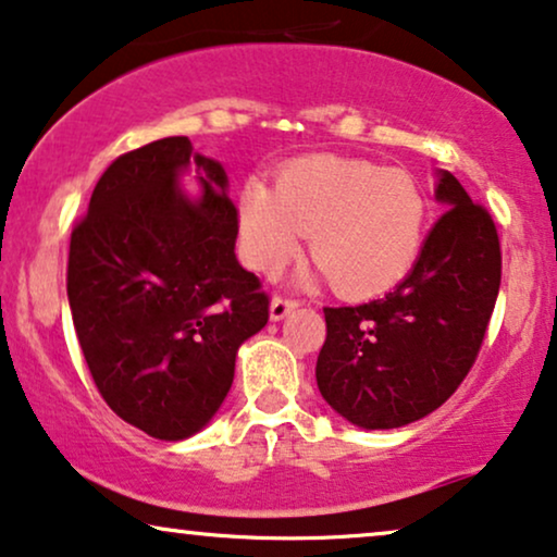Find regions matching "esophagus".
<instances>
[{
	"mask_svg": "<svg viewBox=\"0 0 557 557\" xmlns=\"http://www.w3.org/2000/svg\"><path fill=\"white\" fill-rule=\"evenodd\" d=\"M298 306H300L298 298H290V295H274L272 306H270V313H272L274 321H280V319H285V315L290 313V311H295V308H298Z\"/></svg>",
	"mask_w": 557,
	"mask_h": 557,
	"instance_id": "1",
	"label": "esophagus"
}]
</instances>
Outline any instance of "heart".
<instances>
[{
  "mask_svg": "<svg viewBox=\"0 0 557 557\" xmlns=\"http://www.w3.org/2000/svg\"><path fill=\"white\" fill-rule=\"evenodd\" d=\"M426 195L413 174L375 161L308 157L280 174L277 189L249 182L238 223L246 259L277 272L311 236V259L347 298H372L413 270L426 234Z\"/></svg>",
  "mask_w": 557,
  "mask_h": 557,
  "instance_id": "obj_1",
  "label": "heart"
}]
</instances>
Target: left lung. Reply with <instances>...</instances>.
<instances>
[{"label":"left lung","instance_id":"8db88e82","mask_svg":"<svg viewBox=\"0 0 557 557\" xmlns=\"http://www.w3.org/2000/svg\"><path fill=\"white\" fill-rule=\"evenodd\" d=\"M436 218L404 283L362 306L323 308L315 380L326 404L362 429L411 424L440 408L478 360L502 285L488 210L442 172Z\"/></svg>","mask_w":557,"mask_h":557}]
</instances>
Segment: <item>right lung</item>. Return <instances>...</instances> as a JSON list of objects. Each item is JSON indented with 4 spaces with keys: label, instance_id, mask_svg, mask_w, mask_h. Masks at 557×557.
Here are the masks:
<instances>
[{
    "label": "right lung",
    "instance_id": "obj_1",
    "mask_svg": "<svg viewBox=\"0 0 557 557\" xmlns=\"http://www.w3.org/2000/svg\"><path fill=\"white\" fill-rule=\"evenodd\" d=\"M193 163L200 201L176 189ZM218 161L172 136L104 169L74 223L66 293L97 391L157 440L200 432L234 383L236 351L270 321V295L236 262L238 208Z\"/></svg>",
    "mask_w": 557,
    "mask_h": 557
}]
</instances>
